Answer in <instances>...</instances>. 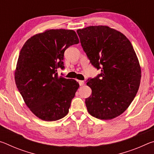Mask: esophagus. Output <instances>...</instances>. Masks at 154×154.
Masks as SVG:
<instances>
[{"mask_svg": "<svg viewBox=\"0 0 154 154\" xmlns=\"http://www.w3.org/2000/svg\"><path fill=\"white\" fill-rule=\"evenodd\" d=\"M79 83L80 85V86H82V85H84V81H79Z\"/></svg>", "mask_w": 154, "mask_h": 154, "instance_id": "obj_1", "label": "esophagus"}]
</instances>
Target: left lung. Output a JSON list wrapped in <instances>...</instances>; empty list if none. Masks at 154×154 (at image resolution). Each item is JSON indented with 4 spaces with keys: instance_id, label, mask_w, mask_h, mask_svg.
Masks as SVG:
<instances>
[{
    "instance_id": "left-lung-1",
    "label": "left lung",
    "mask_w": 154,
    "mask_h": 154,
    "mask_svg": "<svg viewBox=\"0 0 154 154\" xmlns=\"http://www.w3.org/2000/svg\"><path fill=\"white\" fill-rule=\"evenodd\" d=\"M83 51L101 73L88 80L92 94L85 98L88 113L109 120L120 116L139 88L141 70L130 41L124 34L106 26L77 30Z\"/></svg>"
}]
</instances>
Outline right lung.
<instances>
[{"label":"right lung","instance_id":"obj_1","mask_svg":"<svg viewBox=\"0 0 154 154\" xmlns=\"http://www.w3.org/2000/svg\"><path fill=\"white\" fill-rule=\"evenodd\" d=\"M79 42L74 30L51 29L32 36L21 49L15 83L26 105L42 120L56 121L69 113L79 85L59 76L57 69L64 68V51Z\"/></svg>","mask_w":154,"mask_h":154}]
</instances>
